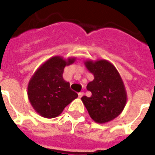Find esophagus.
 I'll list each match as a JSON object with an SVG mask.
<instances>
[{"mask_svg": "<svg viewBox=\"0 0 155 155\" xmlns=\"http://www.w3.org/2000/svg\"><path fill=\"white\" fill-rule=\"evenodd\" d=\"M78 95H79V97H80V98H81V97L84 96V92H80V93H79Z\"/></svg>", "mask_w": 155, "mask_h": 155, "instance_id": "esophagus-1", "label": "esophagus"}]
</instances>
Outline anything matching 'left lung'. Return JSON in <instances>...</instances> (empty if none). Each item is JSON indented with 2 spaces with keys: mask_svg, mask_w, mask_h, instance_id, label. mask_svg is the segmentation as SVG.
<instances>
[{
  "mask_svg": "<svg viewBox=\"0 0 155 155\" xmlns=\"http://www.w3.org/2000/svg\"><path fill=\"white\" fill-rule=\"evenodd\" d=\"M84 64L94 80L87 85L92 96H84L81 100L92 120L100 124L108 122L120 115L126 104L127 94L122 79L107 60H87Z\"/></svg>",
  "mask_w": 155,
  "mask_h": 155,
  "instance_id": "1",
  "label": "left lung"
}]
</instances>
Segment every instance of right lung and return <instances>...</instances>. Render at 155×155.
Segmentation results:
<instances>
[{
  "label": "right lung",
  "instance_id": "add662e5",
  "mask_svg": "<svg viewBox=\"0 0 155 155\" xmlns=\"http://www.w3.org/2000/svg\"><path fill=\"white\" fill-rule=\"evenodd\" d=\"M75 58L67 60L54 56L38 68L28 84V98L35 110L46 118H54L78 97L63 78L66 66L72 64Z\"/></svg>",
  "mask_w": 155,
  "mask_h": 155
}]
</instances>
